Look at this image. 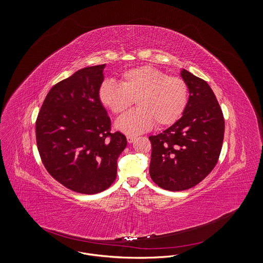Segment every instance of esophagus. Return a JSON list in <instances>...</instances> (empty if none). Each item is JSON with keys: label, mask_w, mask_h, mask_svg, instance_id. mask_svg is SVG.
<instances>
[{"label": "esophagus", "mask_w": 263, "mask_h": 263, "mask_svg": "<svg viewBox=\"0 0 263 263\" xmlns=\"http://www.w3.org/2000/svg\"><path fill=\"white\" fill-rule=\"evenodd\" d=\"M135 139H136V137H133V136H127V142H128L129 144H132V143L135 141Z\"/></svg>", "instance_id": "esophagus-1"}]
</instances>
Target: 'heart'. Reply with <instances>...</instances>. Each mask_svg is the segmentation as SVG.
Returning <instances> with one entry per match:
<instances>
[{"label":"heart","instance_id":"1","mask_svg":"<svg viewBox=\"0 0 263 263\" xmlns=\"http://www.w3.org/2000/svg\"><path fill=\"white\" fill-rule=\"evenodd\" d=\"M120 86L104 82L100 86L101 104L114 114L126 110L136 100L137 109L124 113L115 121V128L127 135H138L153 126L174 124L184 112L188 87L183 79L151 66L130 69L120 77Z\"/></svg>","mask_w":263,"mask_h":263}]
</instances>
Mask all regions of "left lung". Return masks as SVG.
<instances>
[{
	"label": "left lung",
	"instance_id": "1",
	"mask_svg": "<svg viewBox=\"0 0 263 263\" xmlns=\"http://www.w3.org/2000/svg\"><path fill=\"white\" fill-rule=\"evenodd\" d=\"M189 90L182 116L162 133L150 136V175L160 187L181 191L195 186L212 172L224 140L225 121L212 88L182 69Z\"/></svg>",
	"mask_w": 263,
	"mask_h": 263
}]
</instances>
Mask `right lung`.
<instances>
[{
    "mask_svg": "<svg viewBox=\"0 0 263 263\" xmlns=\"http://www.w3.org/2000/svg\"><path fill=\"white\" fill-rule=\"evenodd\" d=\"M105 64L87 67L51 88L35 124L41 161L65 187L96 194L116 178L117 159L127 146L110 133V118L99 98Z\"/></svg>",
    "mask_w": 263,
    "mask_h": 263,
    "instance_id": "obj_1",
    "label": "right lung"
}]
</instances>
